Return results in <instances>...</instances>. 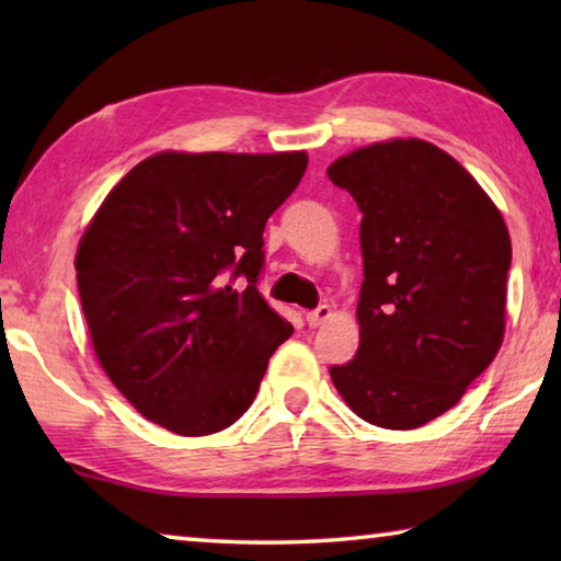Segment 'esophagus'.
Listing matches in <instances>:
<instances>
[{
	"label": "esophagus",
	"instance_id": "esophagus-1",
	"mask_svg": "<svg viewBox=\"0 0 561 561\" xmlns=\"http://www.w3.org/2000/svg\"><path fill=\"white\" fill-rule=\"evenodd\" d=\"M331 317V309L327 307V304H321V307H317L314 311H309L307 314V324L311 327V329H317V327H321L324 324V321Z\"/></svg>",
	"mask_w": 561,
	"mask_h": 561
}]
</instances>
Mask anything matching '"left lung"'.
I'll return each instance as SVG.
<instances>
[{"mask_svg":"<svg viewBox=\"0 0 561 561\" xmlns=\"http://www.w3.org/2000/svg\"><path fill=\"white\" fill-rule=\"evenodd\" d=\"M360 210L356 358L331 381L364 421L421 428L460 401L505 334L510 232L468 170L417 138L329 165Z\"/></svg>","mask_w":561,"mask_h":561,"instance_id":"obj_1","label":"left lung"}]
</instances>
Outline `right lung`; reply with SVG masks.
Listing matches in <instances>:
<instances>
[{
    "mask_svg": "<svg viewBox=\"0 0 561 561\" xmlns=\"http://www.w3.org/2000/svg\"><path fill=\"white\" fill-rule=\"evenodd\" d=\"M307 153H158L111 190L76 252L93 348L113 386L178 435L230 428L291 324L257 291L264 225Z\"/></svg>",
    "mask_w": 561,
    "mask_h": 561,
    "instance_id": "obj_1",
    "label": "right lung"
}]
</instances>
